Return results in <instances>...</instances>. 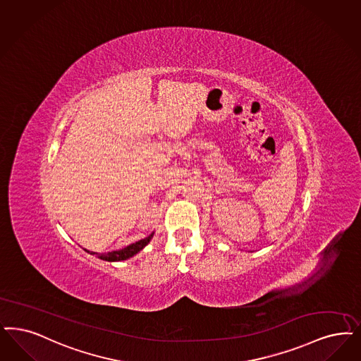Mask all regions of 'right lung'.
Segmentation results:
<instances>
[{"mask_svg": "<svg viewBox=\"0 0 361 361\" xmlns=\"http://www.w3.org/2000/svg\"><path fill=\"white\" fill-rule=\"evenodd\" d=\"M153 238V233H150L147 238L141 239L133 245H128L122 250H118V251H113V252H107V254H98V252H90L91 255H98L101 259L107 260V262H118V260L129 259L133 255H135L137 252H140L145 245H147L150 242V239Z\"/></svg>", "mask_w": 361, "mask_h": 361, "instance_id": "right-lung-1", "label": "right lung"}]
</instances>
